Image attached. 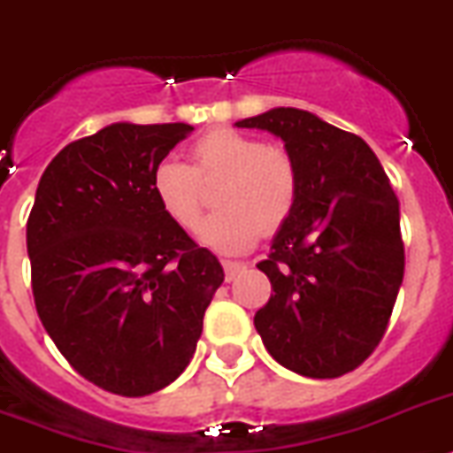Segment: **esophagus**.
<instances>
[{
    "label": "esophagus",
    "mask_w": 453,
    "mask_h": 453,
    "mask_svg": "<svg viewBox=\"0 0 453 453\" xmlns=\"http://www.w3.org/2000/svg\"><path fill=\"white\" fill-rule=\"evenodd\" d=\"M223 269H226V280H233L234 276L244 272L246 265L244 262H233V260H223Z\"/></svg>",
    "instance_id": "esophagus-1"
}]
</instances>
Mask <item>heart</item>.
Returning <instances> with one entry per match:
<instances>
[{
  "label": "heart",
  "mask_w": 453,
  "mask_h": 453,
  "mask_svg": "<svg viewBox=\"0 0 453 453\" xmlns=\"http://www.w3.org/2000/svg\"><path fill=\"white\" fill-rule=\"evenodd\" d=\"M191 165L161 161L151 170V196L181 230H196L204 209V188L223 180L211 219L200 239L223 256H239L260 234L279 233L299 203V170L292 156L234 128H216L196 140Z\"/></svg>",
  "instance_id": "obj_1"
}]
</instances>
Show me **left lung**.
I'll return each mask as SVG.
<instances>
[{"instance_id":"1","label":"left lung","mask_w":453,"mask_h":453,"mask_svg":"<svg viewBox=\"0 0 453 453\" xmlns=\"http://www.w3.org/2000/svg\"><path fill=\"white\" fill-rule=\"evenodd\" d=\"M285 142L299 203L257 269L273 295L256 313L269 355L306 378H338L371 357L387 332L405 250L401 211L378 156L359 135L313 112L273 108L237 121Z\"/></svg>"}]
</instances>
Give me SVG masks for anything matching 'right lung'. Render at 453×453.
Returning <instances> with one entry per match:
<instances>
[{"label":"right lung","instance_id":"obj_1","mask_svg":"<svg viewBox=\"0 0 453 453\" xmlns=\"http://www.w3.org/2000/svg\"><path fill=\"white\" fill-rule=\"evenodd\" d=\"M188 124H110L45 168L27 220L34 303L80 375L147 396L184 373L223 267L151 196Z\"/></svg>","mask_w":453,"mask_h":453}]
</instances>
